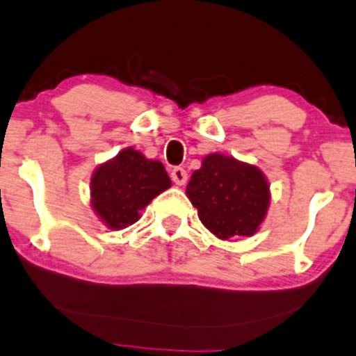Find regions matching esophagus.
Segmentation results:
<instances>
[{"instance_id": "esophagus-1", "label": "esophagus", "mask_w": 356, "mask_h": 356, "mask_svg": "<svg viewBox=\"0 0 356 356\" xmlns=\"http://www.w3.org/2000/svg\"><path fill=\"white\" fill-rule=\"evenodd\" d=\"M171 179H173L177 185H185L186 179H188V175H186L185 168H179V166L173 168V170H171Z\"/></svg>"}]
</instances>
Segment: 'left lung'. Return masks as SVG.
I'll use <instances>...</instances> for the list:
<instances>
[{
  "label": "left lung",
  "mask_w": 356,
  "mask_h": 356,
  "mask_svg": "<svg viewBox=\"0 0 356 356\" xmlns=\"http://www.w3.org/2000/svg\"><path fill=\"white\" fill-rule=\"evenodd\" d=\"M186 195L202 224L220 239L253 236L270 204L268 181L258 168L217 152L193 171Z\"/></svg>",
  "instance_id": "obj_1"
}]
</instances>
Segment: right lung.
<instances>
[{
	"label": "right lung",
	"mask_w": 356,
	"mask_h": 356,
	"mask_svg": "<svg viewBox=\"0 0 356 356\" xmlns=\"http://www.w3.org/2000/svg\"><path fill=\"white\" fill-rule=\"evenodd\" d=\"M170 185L161 163L127 147L97 168L91 178V205L103 222L118 231L139 220L140 210Z\"/></svg>",
	"instance_id": "1"
}]
</instances>
